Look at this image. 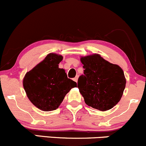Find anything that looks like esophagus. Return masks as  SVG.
<instances>
[{
	"label": "esophagus",
	"instance_id": "1",
	"mask_svg": "<svg viewBox=\"0 0 146 146\" xmlns=\"http://www.w3.org/2000/svg\"><path fill=\"white\" fill-rule=\"evenodd\" d=\"M78 76H77L76 78H73V80H74L75 82H77V81H78Z\"/></svg>",
	"mask_w": 146,
	"mask_h": 146
}]
</instances>
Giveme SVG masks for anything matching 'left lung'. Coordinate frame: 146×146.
I'll return each mask as SVG.
<instances>
[{
  "instance_id": "obj_1",
  "label": "left lung",
  "mask_w": 146,
  "mask_h": 146,
  "mask_svg": "<svg viewBox=\"0 0 146 146\" xmlns=\"http://www.w3.org/2000/svg\"><path fill=\"white\" fill-rule=\"evenodd\" d=\"M80 60L84 73L79 77L78 88L85 102L100 111L111 109L121 100L126 86L122 69L99 54L82 57Z\"/></svg>"
}]
</instances>
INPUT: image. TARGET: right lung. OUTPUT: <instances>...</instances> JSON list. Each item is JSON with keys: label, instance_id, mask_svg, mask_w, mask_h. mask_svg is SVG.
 I'll use <instances>...</instances> for the list:
<instances>
[{"label": "right lung", "instance_id": "1", "mask_svg": "<svg viewBox=\"0 0 146 146\" xmlns=\"http://www.w3.org/2000/svg\"><path fill=\"white\" fill-rule=\"evenodd\" d=\"M63 57L49 54L26 73L23 86L31 102L39 110L53 111L59 107L66 94L77 83L68 78L58 64Z\"/></svg>", "mask_w": 146, "mask_h": 146}]
</instances>
